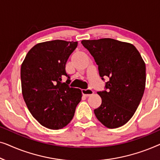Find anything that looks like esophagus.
I'll list each match as a JSON object with an SVG mask.
<instances>
[{
  "mask_svg": "<svg viewBox=\"0 0 160 160\" xmlns=\"http://www.w3.org/2000/svg\"><path fill=\"white\" fill-rule=\"evenodd\" d=\"M82 92L84 96H86V97H89V96H91L93 95L94 91L91 89H82Z\"/></svg>",
  "mask_w": 160,
  "mask_h": 160,
  "instance_id": "34e87169",
  "label": "esophagus"
}]
</instances>
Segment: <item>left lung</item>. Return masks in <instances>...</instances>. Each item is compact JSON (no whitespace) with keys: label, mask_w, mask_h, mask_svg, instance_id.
<instances>
[{"label":"left lung","mask_w":160,"mask_h":160,"mask_svg":"<svg viewBox=\"0 0 160 160\" xmlns=\"http://www.w3.org/2000/svg\"><path fill=\"white\" fill-rule=\"evenodd\" d=\"M82 43L98 65L100 76H108L106 90L98 92L102 103L94 113L106 128L123 126L138 107L146 86V65L130 43L112 38L83 40Z\"/></svg>","instance_id":"obj_1"}]
</instances>
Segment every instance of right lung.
<instances>
[{"instance_id": "add662e5", "label": "right lung", "mask_w": 160, "mask_h": 160, "mask_svg": "<svg viewBox=\"0 0 160 160\" xmlns=\"http://www.w3.org/2000/svg\"><path fill=\"white\" fill-rule=\"evenodd\" d=\"M78 42L54 40L39 43L28 52L21 66L22 92L28 110L51 130L70 123L81 101L80 89L68 86L65 64ZM69 79L62 83V77Z\"/></svg>"}]
</instances>
